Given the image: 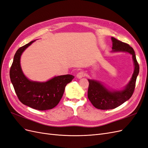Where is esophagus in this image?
I'll use <instances>...</instances> for the list:
<instances>
[{
  "label": "esophagus",
  "mask_w": 148,
  "mask_h": 148,
  "mask_svg": "<svg viewBox=\"0 0 148 148\" xmlns=\"http://www.w3.org/2000/svg\"><path fill=\"white\" fill-rule=\"evenodd\" d=\"M84 77V73L83 71H79V72L77 75V77L78 78H83Z\"/></svg>",
  "instance_id": "obj_1"
}]
</instances>
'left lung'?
<instances>
[{"label": "left lung", "instance_id": "obj_1", "mask_svg": "<svg viewBox=\"0 0 148 148\" xmlns=\"http://www.w3.org/2000/svg\"><path fill=\"white\" fill-rule=\"evenodd\" d=\"M112 52H127L132 55L135 70L131 81L122 91H110L100 82L95 80L88 79V99L94 107L101 110L115 109L128 100L135 91L136 78L140 71V66L136 59L133 49L130 46L129 44L120 41L115 38L112 37Z\"/></svg>", "mask_w": 148, "mask_h": 148}]
</instances>
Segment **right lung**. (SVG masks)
I'll use <instances>...</instances> for the list:
<instances>
[{"label": "right lung", "instance_id": "add662e5", "mask_svg": "<svg viewBox=\"0 0 148 148\" xmlns=\"http://www.w3.org/2000/svg\"><path fill=\"white\" fill-rule=\"evenodd\" d=\"M34 41L20 47L16 52L10 70V80L22 104L39 110L52 109L59 104L66 85L74 77L71 75L58 76L45 83L31 82L26 78L20 66V57Z\"/></svg>", "mask_w": 148, "mask_h": 148}]
</instances>
